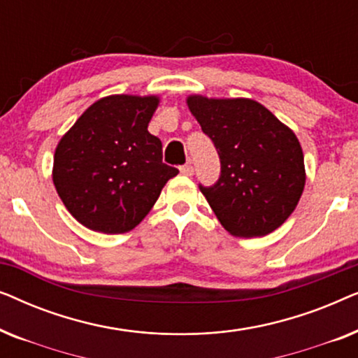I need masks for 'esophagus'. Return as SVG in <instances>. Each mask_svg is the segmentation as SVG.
Segmentation results:
<instances>
[{
    "instance_id": "1",
    "label": "esophagus",
    "mask_w": 358,
    "mask_h": 358,
    "mask_svg": "<svg viewBox=\"0 0 358 358\" xmlns=\"http://www.w3.org/2000/svg\"><path fill=\"white\" fill-rule=\"evenodd\" d=\"M180 174H184V176H192L194 174V168L190 164H184V166H180Z\"/></svg>"
}]
</instances>
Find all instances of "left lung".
Masks as SVG:
<instances>
[{"label":"left lung","instance_id":"obj_1","mask_svg":"<svg viewBox=\"0 0 358 358\" xmlns=\"http://www.w3.org/2000/svg\"><path fill=\"white\" fill-rule=\"evenodd\" d=\"M192 115L218 151L222 173L199 185L220 223L239 238L266 236L290 217L305 189L296 135L252 99L189 96Z\"/></svg>","mask_w":358,"mask_h":358}]
</instances>
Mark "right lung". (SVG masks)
Masks as SVG:
<instances>
[{
  "label": "right lung",
  "mask_w": 358,
  "mask_h": 358,
  "mask_svg": "<svg viewBox=\"0 0 358 358\" xmlns=\"http://www.w3.org/2000/svg\"><path fill=\"white\" fill-rule=\"evenodd\" d=\"M158 104L156 96L102 97L57 145L53 184L68 212L92 231L134 229L178 176L163 163L161 140L148 131Z\"/></svg>",
  "instance_id": "add662e5"
}]
</instances>
